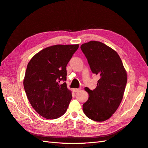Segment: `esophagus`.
Returning a JSON list of instances; mask_svg holds the SVG:
<instances>
[{
  "label": "esophagus",
  "mask_w": 148,
  "mask_h": 148,
  "mask_svg": "<svg viewBox=\"0 0 148 148\" xmlns=\"http://www.w3.org/2000/svg\"><path fill=\"white\" fill-rule=\"evenodd\" d=\"M73 92H78V91H79V89H78V88H73Z\"/></svg>",
  "instance_id": "34e87169"
}]
</instances>
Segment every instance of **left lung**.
Here are the masks:
<instances>
[{
  "instance_id": "1",
  "label": "left lung",
  "mask_w": 148,
  "mask_h": 148,
  "mask_svg": "<svg viewBox=\"0 0 148 148\" xmlns=\"http://www.w3.org/2000/svg\"><path fill=\"white\" fill-rule=\"evenodd\" d=\"M80 47L92 72L100 77L95 89L84 88L89 98L83 110L89 119L103 122L115 113L123 99L127 71L117 52L104 43L91 41Z\"/></svg>"
}]
</instances>
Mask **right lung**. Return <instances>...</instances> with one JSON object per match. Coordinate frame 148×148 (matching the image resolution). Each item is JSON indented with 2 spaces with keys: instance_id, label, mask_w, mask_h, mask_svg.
Masks as SVG:
<instances>
[{
  "instance_id": "1",
  "label": "right lung",
  "mask_w": 148,
  "mask_h": 148,
  "mask_svg": "<svg viewBox=\"0 0 148 148\" xmlns=\"http://www.w3.org/2000/svg\"><path fill=\"white\" fill-rule=\"evenodd\" d=\"M79 44L46 47L34 55L26 70L23 86L33 108L42 117L63 115L72 98L67 88L66 66Z\"/></svg>"
}]
</instances>
